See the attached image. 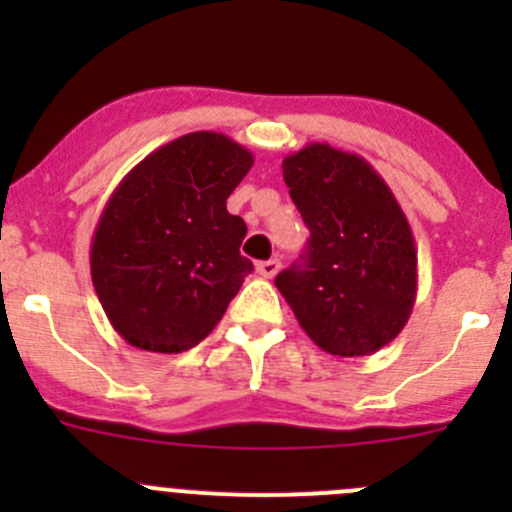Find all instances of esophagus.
<instances>
[{"mask_svg": "<svg viewBox=\"0 0 512 512\" xmlns=\"http://www.w3.org/2000/svg\"><path fill=\"white\" fill-rule=\"evenodd\" d=\"M277 272H280V260H275V257H272V260H265V262H257V275H262L270 280V277H275Z\"/></svg>", "mask_w": 512, "mask_h": 512, "instance_id": "34e87169", "label": "esophagus"}]
</instances>
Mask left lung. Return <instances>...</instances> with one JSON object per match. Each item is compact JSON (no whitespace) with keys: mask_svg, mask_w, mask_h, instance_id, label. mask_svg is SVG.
<instances>
[{"mask_svg":"<svg viewBox=\"0 0 512 512\" xmlns=\"http://www.w3.org/2000/svg\"><path fill=\"white\" fill-rule=\"evenodd\" d=\"M282 175L309 240L277 289L327 354L379 352L416 302V245L399 200L364 158L327 143L287 156Z\"/></svg>","mask_w":512,"mask_h":512,"instance_id":"8db88e82","label":"left lung"}]
</instances>
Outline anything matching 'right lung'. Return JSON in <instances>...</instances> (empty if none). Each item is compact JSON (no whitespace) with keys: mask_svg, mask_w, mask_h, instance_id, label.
Masks as SVG:
<instances>
[{"mask_svg":"<svg viewBox=\"0 0 512 512\" xmlns=\"http://www.w3.org/2000/svg\"><path fill=\"white\" fill-rule=\"evenodd\" d=\"M255 158L223 133L165 143L118 183L91 240V280L131 347L180 354L203 342L240 292L245 220L227 198Z\"/></svg>","mask_w":512,"mask_h":512,"instance_id":"right-lung-1","label":"right lung"}]
</instances>
